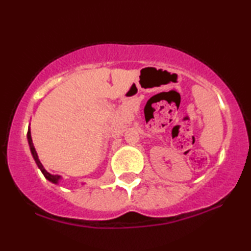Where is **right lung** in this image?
I'll list each match as a JSON object with an SVG mask.
<instances>
[{
  "mask_svg": "<svg viewBox=\"0 0 251 251\" xmlns=\"http://www.w3.org/2000/svg\"><path fill=\"white\" fill-rule=\"evenodd\" d=\"M27 141H28V144H29V148H31V152H32V155H33V157H34V159H35V163L37 164V166H39V168L41 169V172L43 173V175L45 176L46 179H49L50 181L55 182V184H56L57 180H58L59 178H61V177L57 176V175H52V174L48 173V172H46L45 169H44L43 165L41 164V161H40V159H39V157H37V154H36L35 148H34L33 142H32V137H31V131H29V129H28V131H27Z\"/></svg>",
  "mask_w": 251,
  "mask_h": 251,
  "instance_id": "obj_1",
  "label": "right lung"
}]
</instances>
